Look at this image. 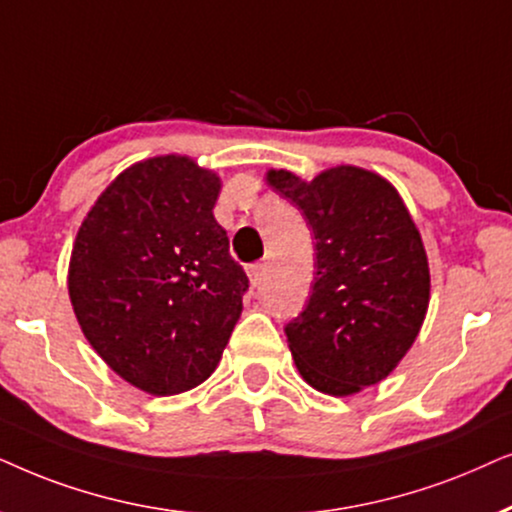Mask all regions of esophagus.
Returning a JSON list of instances; mask_svg holds the SVG:
<instances>
[{
	"label": "esophagus",
	"mask_w": 512,
	"mask_h": 512,
	"mask_svg": "<svg viewBox=\"0 0 512 512\" xmlns=\"http://www.w3.org/2000/svg\"><path fill=\"white\" fill-rule=\"evenodd\" d=\"M262 276H264V264H250L248 278H250L252 288H257V285L262 283Z\"/></svg>",
	"instance_id": "esophagus-1"
}]
</instances>
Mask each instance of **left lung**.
Segmentation results:
<instances>
[{"label": "left lung", "mask_w": 512, "mask_h": 512, "mask_svg": "<svg viewBox=\"0 0 512 512\" xmlns=\"http://www.w3.org/2000/svg\"><path fill=\"white\" fill-rule=\"evenodd\" d=\"M267 182L302 210L316 238L309 304L285 325L299 374L337 398L379 384L412 349L431 299L410 210L391 182L358 166L313 180L269 170Z\"/></svg>", "instance_id": "obj_1"}]
</instances>
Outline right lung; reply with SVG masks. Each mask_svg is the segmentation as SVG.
<instances>
[{
	"mask_svg": "<svg viewBox=\"0 0 512 512\" xmlns=\"http://www.w3.org/2000/svg\"><path fill=\"white\" fill-rule=\"evenodd\" d=\"M220 177L189 156L133 163L81 222L67 290L81 332L128 384L175 395L215 372L248 276L213 208Z\"/></svg>",
	"mask_w": 512,
	"mask_h": 512,
	"instance_id": "right-lung-1",
	"label": "right lung"
}]
</instances>
